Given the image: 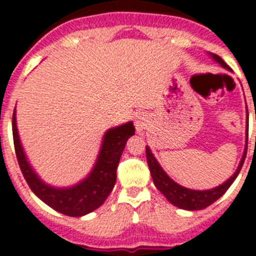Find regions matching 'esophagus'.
<instances>
[{
	"label": "esophagus",
	"instance_id": "1",
	"mask_svg": "<svg viewBox=\"0 0 256 256\" xmlns=\"http://www.w3.org/2000/svg\"><path fill=\"white\" fill-rule=\"evenodd\" d=\"M134 126H136V130L138 134H141L144 130H146V126H148V118L146 115L144 114H138L137 118H136L134 120Z\"/></svg>",
	"mask_w": 256,
	"mask_h": 256
}]
</instances>
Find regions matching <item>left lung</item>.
<instances>
[{"mask_svg": "<svg viewBox=\"0 0 256 256\" xmlns=\"http://www.w3.org/2000/svg\"><path fill=\"white\" fill-rule=\"evenodd\" d=\"M208 55L216 61V64L220 65L222 68L230 70V68L218 55H214L212 52H208ZM246 151H248V140H246V148L244 150L242 158L240 160V164L237 166L236 172L226 182H223L219 186L210 190L187 188V187H183L180 184H178L177 182H174L168 174L165 173V170L162 168V165L159 164V162L156 160V158L154 156L152 151L150 150L148 146H146V158H148V169H150L154 184L166 198V200L170 204L184 210H202L209 206V205H212V202H216L230 188V186L234 183V180H236L240 170L242 168L244 162H245L246 158Z\"/></svg>", "mask_w": 256, "mask_h": 256, "instance_id": "8db88e82", "label": "left lung"}]
</instances>
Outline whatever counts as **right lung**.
Listing matches in <instances>:
<instances>
[{
	"label": "right lung",
	"instance_id": "obj_1",
	"mask_svg": "<svg viewBox=\"0 0 256 256\" xmlns=\"http://www.w3.org/2000/svg\"><path fill=\"white\" fill-rule=\"evenodd\" d=\"M133 134V122H126L106 130L91 172L73 186L56 187L44 182L29 162L18 130L16 108L12 116V136L18 162L28 186L44 204L69 216H83L90 214L105 202L114 188L118 164L126 141Z\"/></svg>",
	"mask_w": 256,
	"mask_h": 256
}]
</instances>
